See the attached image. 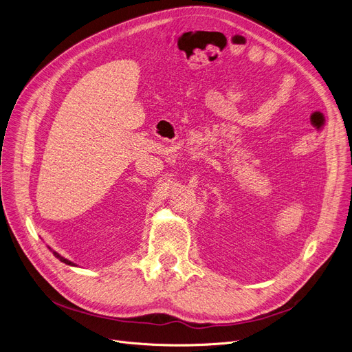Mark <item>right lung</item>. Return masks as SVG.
Here are the masks:
<instances>
[{
	"label": "right lung",
	"mask_w": 352,
	"mask_h": 352,
	"mask_svg": "<svg viewBox=\"0 0 352 352\" xmlns=\"http://www.w3.org/2000/svg\"><path fill=\"white\" fill-rule=\"evenodd\" d=\"M52 253H54V256H55L56 258H59L62 263H65V264H68V265H75L72 261H69V260H67V258H64V257H60L56 252H52Z\"/></svg>",
	"instance_id": "right-lung-1"
}]
</instances>
